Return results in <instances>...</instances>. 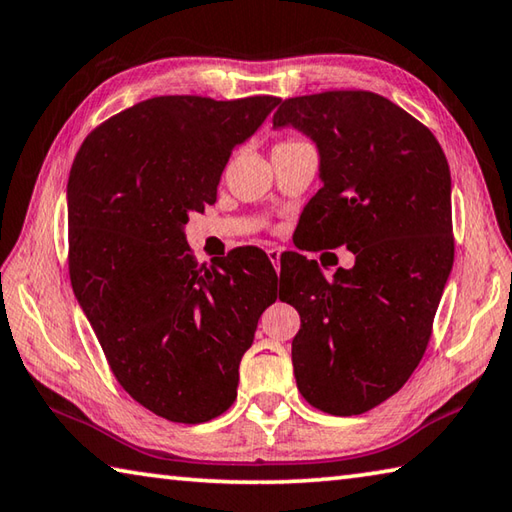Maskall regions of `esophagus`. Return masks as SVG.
I'll list each match as a JSON object with an SVG mask.
<instances>
[{"mask_svg": "<svg viewBox=\"0 0 512 512\" xmlns=\"http://www.w3.org/2000/svg\"><path fill=\"white\" fill-rule=\"evenodd\" d=\"M267 256H270L274 270L279 272V265H281V249H279V247H270V249H267Z\"/></svg>", "mask_w": 512, "mask_h": 512, "instance_id": "1", "label": "esophagus"}]
</instances>
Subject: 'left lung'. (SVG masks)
Segmentation results:
<instances>
[{
  "mask_svg": "<svg viewBox=\"0 0 512 512\" xmlns=\"http://www.w3.org/2000/svg\"><path fill=\"white\" fill-rule=\"evenodd\" d=\"M317 143L324 186L301 213L317 245L355 265L333 279L297 254L283 301L297 308L294 378L312 407L364 414L416 371L454 263L452 177L441 143L389 98L337 89L283 101L274 128Z\"/></svg>",
  "mask_w": 512,
  "mask_h": 512,
  "instance_id": "left-lung-1",
  "label": "left lung"
}]
</instances>
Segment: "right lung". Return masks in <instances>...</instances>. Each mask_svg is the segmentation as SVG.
Masks as SVG:
<instances>
[{
	"label": "right lung",
	"mask_w": 512,
	"mask_h": 512,
	"mask_svg": "<svg viewBox=\"0 0 512 512\" xmlns=\"http://www.w3.org/2000/svg\"><path fill=\"white\" fill-rule=\"evenodd\" d=\"M281 98L157 96L87 134L67 184L69 279L130 396L173 423L236 400L238 366L276 301L265 251L197 267L188 213L215 202L224 166Z\"/></svg>",
	"instance_id": "add662e5"
}]
</instances>
